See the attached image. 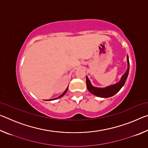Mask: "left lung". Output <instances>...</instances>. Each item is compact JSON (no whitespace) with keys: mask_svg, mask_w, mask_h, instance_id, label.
Listing matches in <instances>:
<instances>
[{"mask_svg":"<svg viewBox=\"0 0 148 148\" xmlns=\"http://www.w3.org/2000/svg\"><path fill=\"white\" fill-rule=\"evenodd\" d=\"M127 70L125 72V73L123 75L121 79L117 84L112 85V86H108L104 88H101V87H96L92 86L91 82L89 81L88 77L86 76V84L87 87L88 91L95 96L102 97V98H108L114 96L117 92H119L121 87L124 86V84L126 82L127 77H128L129 71V57L127 56Z\"/></svg>","mask_w":148,"mask_h":148,"instance_id":"obj_1","label":"left lung"}]
</instances>
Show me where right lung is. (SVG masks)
I'll list each match as a JSON object with an SVG mask.
<instances>
[{
	"label": "right lung",
	"mask_w": 148,
	"mask_h": 148,
	"mask_svg": "<svg viewBox=\"0 0 148 148\" xmlns=\"http://www.w3.org/2000/svg\"><path fill=\"white\" fill-rule=\"evenodd\" d=\"M68 88H69V87H67V88L66 89V90H65V91L63 92H62V95H60V96L58 97V98L59 99V98H61V97H62V96H63V95L65 94V93H66V91H67V90H68ZM57 98H56V99H51V100H49V101H51V100H55V99H57Z\"/></svg>",
	"instance_id": "right-lung-1"
}]
</instances>
